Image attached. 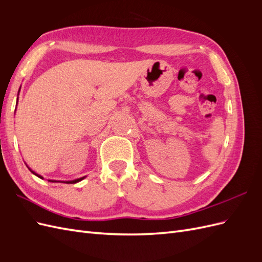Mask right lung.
Listing matches in <instances>:
<instances>
[{
    "mask_svg": "<svg viewBox=\"0 0 262 262\" xmlns=\"http://www.w3.org/2000/svg\"><path fill=\"white\" fill-rule=\"evenodd\" d=\"M20 90V89H19ZM18 99V98H17ZM29 170L33 172V173H35V175L37 176V177H39V178H41V179H43L40 175H38V173H36V172H34L33 170H31L30 168H29ZM84 179V177H82V178H78V179H75V180H72V181H60V182H66V184H76V182H78V181H81V180H83ZM49 181H51V182H59V181H55V180H49Z\"/></svg>",
    "mask_w": 262,
    "mask_h": 262,
    "instance_id": "add662e5",
    "label": "right lung"
}]
</instances>
